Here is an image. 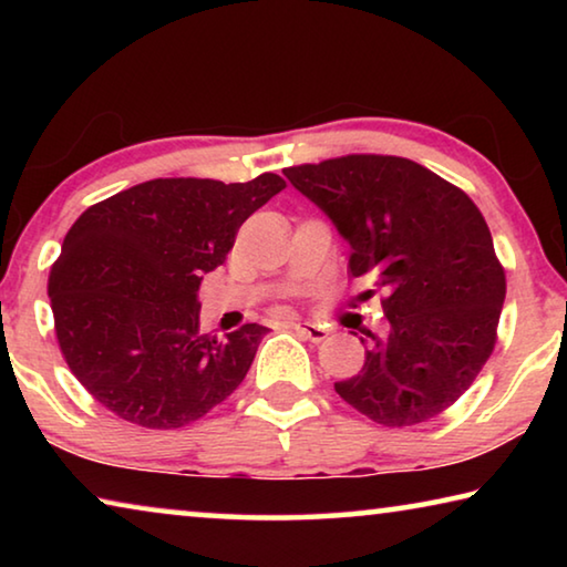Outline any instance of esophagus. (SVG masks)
I'll return each instance as SVG.
<instances>
[{"label":"esophagus","mask_w":567,"mask_h":567,"mask_svg":"<svg viewBox=\"0 0 567 567\" xmlns=\"http://www.w3.org/2000/svg\"><path fill=\"white\" fill-rule=\"evenodd\" d=\"M292 328L310 342H322L330 334V330L322 328V324H318V322H295Z\"/></svg>","instance_id":"obj_1"}]
</instances>
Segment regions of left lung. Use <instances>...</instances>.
Returning a JSON list of instances; mask_svg holds the SVG:
<instances>
[{"label": "left lung", "instance_id": "1", "mask_svg": "<svg viewBox=\"0 0 567 567\" xmlns=\"http://www.w3.org/2000/svg\"><path fill=\"white\" fill-rule=\"evenodd\" d=\"M285 177L348 239L352 277L372 275L385 292L388 334L362 330V370L334 392L385 427L433 420L495 348L505 270L485 217L463 189L405 157L348 155Z\"/></svg>", "mask_w": 567, "mask_h": 567}]
</instances>
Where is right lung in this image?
Wrapping results in <instances>:
<instances>
[{
  "mask_svg": "<svg viewBox=\"0 0 567 567\" xmlns=\"http://www.w3.org/2000/svg\"><path fill=\"white\" fill-rule=\"evenodd\" d=\"M280 189L272 172L233 185L169 177L84 209L47 290L64 360L100 405L132 425L172 430L233 395L267 328L199 332L197 290Z\"/></svg>",
  "mask_w": 567,
  "mask_h": 567,
  "instance_id": "1",
  "label": "right lung"
}]
</instances>
